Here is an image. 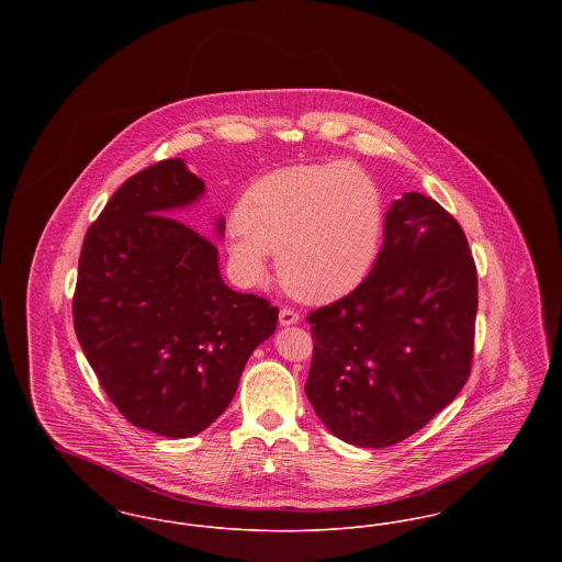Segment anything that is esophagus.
<instances>
[{"mask_svg": "<svg viewBox=\"0 0 562 562\" xmlns=\"http://www.w3.org/2000/svg\"><path fill=\"white\" fill-rule=\"evenodd\" d=\"M278 321L282 326H291V324H296L299 322V314L291 310V307H282L280 310V316H278Z\"/></svg>", "mask_w": 562, "mask_h": 562, "instance_id": "34e87169", "label": "esophagus"}]
</instances>
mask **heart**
<instances>
[{
    "label": "heart",
    "mask_w": 562,
    "mask_h": 562,
    "mask_svg": "<svg viewBox=\"0 0 562 562\" xmlns=\"http://www.w3.org/2000/svg\"><path fill=\"white\" fill-rule=\"evenodd\" d=\"M227 250L244 280L261 282L269 255L289 293L330 303L371 273L385 225L383 195L358 164L269 172L241 193Z\"/></svg>",
    "instance_id": "b5f03b06"
}]
</instances>
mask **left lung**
I'll list each match as a JSON object with an SVG mask.
<instances>
[{"label": "left lung", "mask_w": 562, "mask_h": 562, "mask_svg": "<svg viewBox=\"0 0 562 562\" xmlns=\"http://www.w3.org/2000/svg\"><path fill=\"white\" fill-rule=\"evenodd\" d=\"M383 236L367 280L307 316L305 394L337 438L369 449L402 442L453 402L472 371L479 310L465 234L436 200L404 193Z\"/></svg>", "instance_id": "obj_1"}]
</instances>
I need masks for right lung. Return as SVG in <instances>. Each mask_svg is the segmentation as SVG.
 Wrapping results in <instances>:
<instances>
[{"instance_id": "right-lung-1", "label": "right lung", "mask_w": 562, "mask_h": 562, "mask_svg": "<svg viewBox=\"0 0 562 562\" xmlns=\"http://www.w3.org/2000/svg\"><path fill=\"white\" fill-rule=\"evenodd\" d=\"M202 191L179 158L124 181L86 232L74 293L76 335L109 401L168 438L213 424L278 322L268 299L232 291L213 241L172 216Z\"/></svg>"}]
</instances>
